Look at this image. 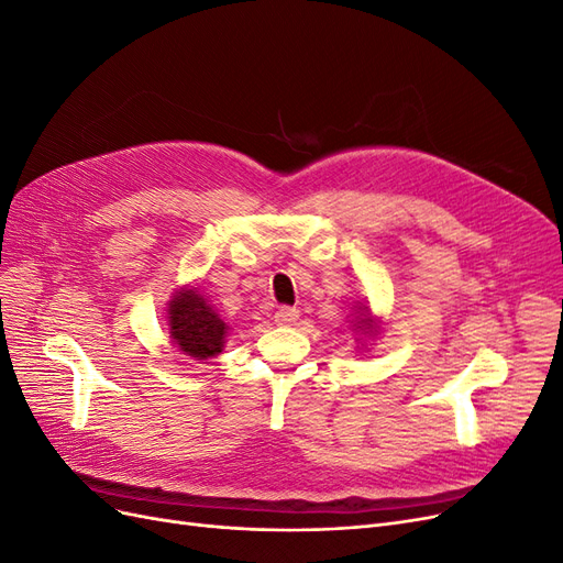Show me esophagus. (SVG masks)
<instances>
[{"instance_id": "obj_1", "label": "esophagus", "mask_w": 563, "mask_h": 563, "mask_svg": "<svg viewBox=\"0 0 563 563\" xmlns=\"http://www.w3.org/2000/svg\"><path fill=\"white\" fill-rule=\"evenodd\" d=\"M275 321L282 323V327H291V323L298 321V310L296 308H279L275 312Z\"/></svg>"}]
</instances>
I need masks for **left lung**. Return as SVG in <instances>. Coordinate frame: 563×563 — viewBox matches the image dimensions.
Wrapping results in <instances>:
<instances>
[{"label": "left lung", "mask_w": 563, "mask_h": 563, "mask_svg": "<svg viewBox=\"0 0 563 563\" xmlns=\"http://www.w3.org/2000/svg\"><path fill=\"white\" fill-rule=\"evenodd\" d=\"M356 321H354V331H362L366 335H378V319L371 314V310L366 308V305H362V308H356Z\"/></svg>", "instance_id": "left-lung-1"}]
</instances>
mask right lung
<instances>
[{
  "mask_svg": "<svg viewBox=\"0 0 563 563\" xmlns=\"http://www.w3.org/2000/svg\"><path fill=\"white\" fill-rule=\"evenodd\" d=\"M168 331L174 345L197 362L223 352L228 323L218 317L197 286H185L168 300Z\"/></svg>",
  "mask_w": 563,
  "mask_h": 563,
  "instance_id": "obj_1",
  "label": "right lung"
}]
</instances>
